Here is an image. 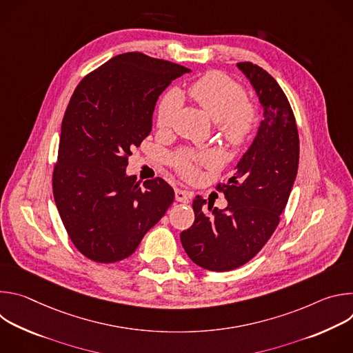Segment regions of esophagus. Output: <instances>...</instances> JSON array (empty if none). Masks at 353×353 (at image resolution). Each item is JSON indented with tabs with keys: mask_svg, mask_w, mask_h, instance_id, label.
<instances>
[{
	"mask_svg": "<svg viewBox=\"0 0 353 353\" xmlns=\"http://www.w3.org/2000/svg\"><path fill=\"white\" fill-rule=\"evenodd\" d=\"M174 196H176V201H179V203H184V204L190 203V199H191V194L188 191L180 190V188H177L174 191Z\"/></svg>",
	"mask_w": 353,
	"mask_h": 353,
	"instance_id": "esophagus-1",
	"label": "esophagus"
}]
</instances>
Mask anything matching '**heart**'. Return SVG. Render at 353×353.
Segmentation results:
<instances>
[{"label":"heart","mask_w":353,"mask_h":353,"mask_svg":"<svg viewBox=\"0 0 353 353\" xmlns=\"http://www.w3.org/2000/svg\"><path fill=\"white\" fill-rule=\"evenodd\" d=\"M190 94L203 110L214 120L221 121L223 137L233 145H241L248 139L257 124V110L245 100L243 88L230 77L212 71L199 77L190 85ZM180 105V93L169 90L163 94L158 108V127L166 128ZM199 161L215 162L212 154H181L176 165L185 176L195 173V166Z\"/></svg>","instance_id":"obj_1"}]
</instances>
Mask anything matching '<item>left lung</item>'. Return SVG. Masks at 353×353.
I'll return each mask as SVG.
<instances>
[{
  "label": "left lung",
  "instance_id": "left-lung-1",
  "mask_svg": "<svg viewBox=\"0 0 353 353\" xmlns=\"http://www.w3.org/2000/svg\"><path fill=\"white\" fill-rule=\"evenodd\" d=\"M237 68L254 88L263 109L257 135L237 162L233 176L218 188L228 207L212 208L196 195L190 229L180 233L187 256L208 271L244 265L270 240L288 204L299 165V134L289 100L278 82L253 63Z\"/></svg>",
  "mask_w": 353,
  "mask_h": 353
}]
</instances>
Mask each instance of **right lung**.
<instances>
[{
    "label": "right lung",
    "instance_id": "add662e5",
    "mask_svg": "<svg viewBox=\"0 0 353 353\" xmlns=\"http://www.w3.org/2000/svg\"><path fill=\"white\" fill-rule=\"evenodd\" d=\"M191 70L124 53L86 75L65 110L53 172L54 201L81 253L96 263L130 257L174 199L161 177L128 176L131 150L152 130L161 93Z\"/></svg>",
    "mask_w": 353,
    "mask_h": 353
}]
</instances>
